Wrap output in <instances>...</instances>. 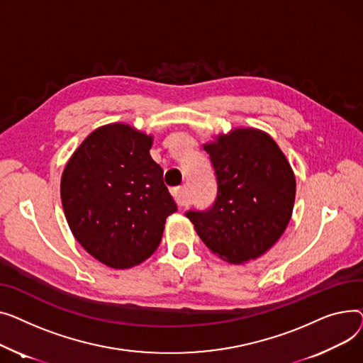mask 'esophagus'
<instances>
[{"mask_svg": "<svg viewBox=\"0 0 363 363\" xmlns=\"http://www.w3.org/2000/svg\"><path fill=\"white\" fill-rule=\"evenodd\" d=\"M172 195L174 198V201L177 202V205L184 206L187 205V195H186V189L183 186H177L172 189Z\"/></svg>", "mask_w": 363, "mask_h": 363, "instance_id": "esophagus-1", "label": "esophagus"}]
</instances>
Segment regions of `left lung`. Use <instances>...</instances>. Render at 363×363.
I'll use <instances>...</instances> for the list:
<instances>
[{"instance_id": "obj_1", "label": "left lung", "mask_w": 363, "mask_h": 363, "mask_svg": "<svg viewBox=\"0 0 363 363\" xmlns=\"http://www.w3.org/2000/svg\"><path fill=\"white\" fill-rule=\"evenodd\" d=\"M217 179L208 209L186 217L221 259H257L281 238L293 212L296 180L281 149L257 129H236L203 145Z\"/></svg>"}]
</instances>
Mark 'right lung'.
<instances>
[{
  "label": "right lung",
  "instance_id": "add662e5",
  "mask_svg": "<svg viewBox=\"0 0 363 363\" xmlns=\"http://www.w3.org/2000/svg\"><path fill=\"white\" fill-rule=\"evenodd\" d=\"M151 146L152 138L133 127L108 124L84 139L64 168L61 202L73 236L111 268L151 257L165 218L177 211Z\"/></svg>",
  "mask_w": 363,
  "mask_h": 363
}]
</instances>
